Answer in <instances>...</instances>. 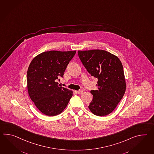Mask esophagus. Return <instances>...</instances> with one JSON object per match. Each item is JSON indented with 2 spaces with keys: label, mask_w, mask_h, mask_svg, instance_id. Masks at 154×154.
<instances>
[{
  "label": "esophagus",
  "mask_w": 154,
  "mask_h": 154,
  "mask_svg": "<svg viewBox=\"0 0 154 154\" xmlns=\"http://www.w3.org/2000/svg\"><path fill=\"white\" fill-rule=\"evenodd\" d=\"M75 92L77 93V94H81V93H82L83 92V91L82 90H79V91H75Z\"/></svg>",
  "instance_id": "1"
}]
</instances>
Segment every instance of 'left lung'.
<instances>
[{"label":"left lung","mask_w":154,"mask_h":154,"mask_svg":"<svg viewBox=\"0 0 154 154\" xmlns=\"http://www.w3.org/2000/svg\"><path fill=\"white\" fill-rule=\"evenodd\" d=\"M78 54L87 71L98 79V89L91 91L93 99L88 108L96 116H106L116 108L125 92L122 63L104 50L79 51Z\"/></svg>","instance_id":"8db88e82"}]
</instances>
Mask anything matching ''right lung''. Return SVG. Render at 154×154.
Returning a JSON list of instances; mask_svg holds the SVG:
<instances>
[{
	"mask_svg": "<svg viewBox=\"0 0 154 154\" xmlns=\"http://www.w3.org/2000/svg\"><path fill=\"white\" fill-rule=\"evenodd\" d=\"M76 51H48L36 56L27 72V90L41 113L55 116L61 113L72 97V92L58 85L69 62Z\"/></svg>",
	"mask_w": 154,
	"mask_h": 154,
	"instance_id": "1",
	"label": "right lung"
}]
</instances>
